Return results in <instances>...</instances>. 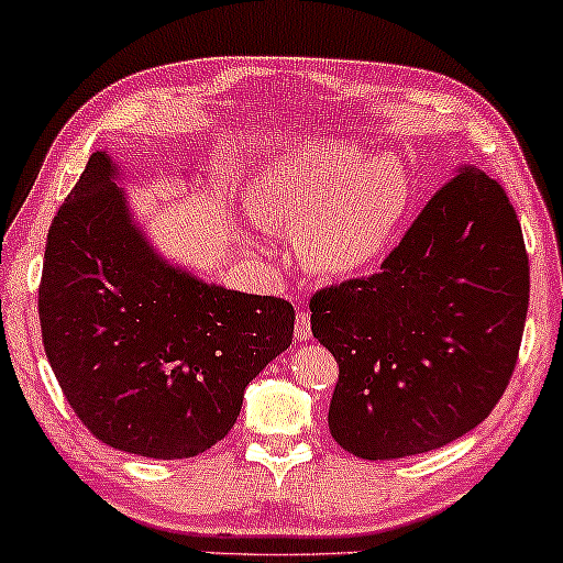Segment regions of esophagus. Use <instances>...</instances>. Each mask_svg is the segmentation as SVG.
Segmentation results:
<instances>
[{
	"instance_id": "1",
	"label": "esophagus",
	"mask_w": 563,
	"mask_h": 563,
	"mask_svg": "<svg viewBox=\"0 0 563 563\" xmlns=\"http://www.w3.org/2000/svg\"><path fill=\"white\" fill-rule=\"evenodd\" d=\"M294 335H296V341H309V339H312V322H309V314L307 312H299V318H296Z\"/></svg>"
}]
</instances>
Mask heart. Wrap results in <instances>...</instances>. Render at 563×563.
<instances>
[{"mask_svg": "<svg viewBox=\"0 0 563 563\" xmlns=\"http://www.w3.org/2000/svg\"><path fill=\"white\" fill-rule=\"evenodd\" d=\"M410 198V179L399 161L346 142L275 161L251 187L262 222L299 230V260L322 277H352L384 260Z\"/></svg>", "mask_w": 563, "mask_h": 563, "instance_id": "1", "label": "heart"}]
</instances>
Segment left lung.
Wrapping results in <instances>:
<instances>
[{"label":"left lung","instance_id":"1","mask_svg":"<svg viewBox=\"0 0 563 563\" xmlns=\"http://www.w3.org/2000/svg\"><path fill=\"white\" fill-rule=\"evenodd\" d=\"M527 307L514 206L482 169H461L380 273L309 301L314 339L339 363L335 442L363 461H394L468 434L506 391Z\"/></svg>","mask_w":563,"mask_h":563}]
</instances>
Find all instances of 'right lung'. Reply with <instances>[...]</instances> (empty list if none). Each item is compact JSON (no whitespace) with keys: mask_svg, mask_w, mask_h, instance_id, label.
Here are the masks:
<instances>
[{"mask_svg":"<svg viewBox=\"0 0 563 563\" xmlns=\"http://www.w3.org/2000/svg\"><path fill=\"white\" fill-rule=\"evenodd\" d=\"M121 166L89 156L44 249L38 320L68 405L100 442L179 461L228 437L294 341V307L200 280L134 222Z\"/></svg>","mask_w":563,"mask_h":563,"instance_id":"add662e5","label":"right lung"}]
</instances>
